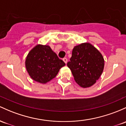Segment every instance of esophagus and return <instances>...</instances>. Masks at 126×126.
Listing matches in <instances>:
<instances>
[{
    "label": "esophagus",
    "mask_w": 126,
    "mask_h": 126,
    "mask_svg": "<svg viewBox=\"0 0 126 126\" xmlns=\"http://www.w3.org/2000/svg\"><path fill=\"white\" fill-rule=\"evenodd\" d=\"M63 62H64V63H66H66H67V59H66V58H64V59H63Z\"/></svg>",
    "instance_id": "34e87169"
}]
</instances>
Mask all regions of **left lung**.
Returning <instances> with one entry per match:
<instances>
[{
	"label": "left lung",
	"mask_w": 126,
	"mask_h": 126,
	"mask_svg": "<svg viewBox=\"0 0 126 126\" xmlns=\"http://www.w3.org/2000/svg\"><path fill=\"white\" fill-rule=\"evenodd\" d=\"M67 65L77 83L87 88L92 86L100 78L104 68V59L92 44L83 43L74 48Z\"/></svg>",
	"instance_id": "8db88e82"
}]
</instances>
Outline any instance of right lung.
<instances>
[{"instance_id":"obj_1","label":"right lung","mask_w":126,"mask_h":126,"mask_svg":"<svg viewBox=\"0 0 126 126\" xmlns=\"http://www.w3.org/2000/svg\"><path fill=\"white\" fill-rule=\"evenodd\" d=\"M65 65L48 45H38L29 52L26 67L34 81L45 84L56 77L61 67Z\"/></svg>"}]
</instances>
